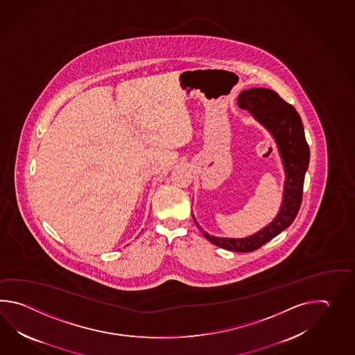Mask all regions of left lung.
<instances>
[{"mask_svg": "<svg viewBox=\"0 0 355 355\" xmlns=\"http://www.w3.org/2000/svg\"><path fill=\"white\" fill-rule=\"evenodd\" d=\"M237 104L252 114V118L272 135L278 147L286 174L279 211L269 225L243 239L209 234L199 226L194 214L193 217L208 241L230 251L250 252L260 249L295 220L301 207L304 175L309 168V148L300 114L275 91L264 87L242 91L237 98Z\"/></svg>", "mask_w": 355, "mask_h": 355, "instance_id": "left-lung-1", "label": "left lung"}]
</instances>
